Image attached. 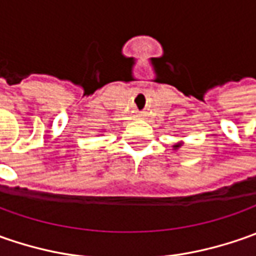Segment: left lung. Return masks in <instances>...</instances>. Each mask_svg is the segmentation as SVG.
Returning a JSON list of instances; mask_svg holds the SVG:
<instances>
[{
    "instance_id": "8db88e82",
    "label": "left lung",
    "mask_w": 256,
    "mask_h": 256,
    "mask_svg": "<svg viewBox=\"0 0 256 256\" xmlns=\"http://www.w3.org/2000/svg\"><path fill=\"white\" fill-rule=\"evenodd\" d=\"M175 146H180V145H175Z\"/></svg>"
}]
</instances>
